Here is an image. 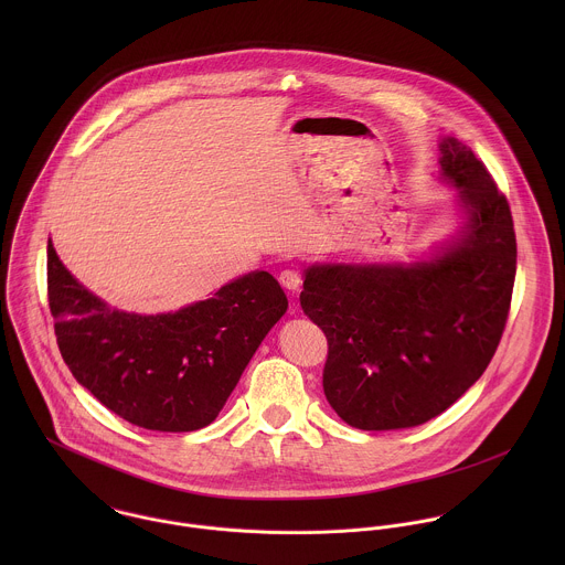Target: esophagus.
Returning <instances> with one entry per match:
<instances>
[{
	"instance_id": "34e87169",
	"label": "esophagus",
	"mask_w": 565,
	"mask_h": 565,
	"mask_svg": "<svg viewBox=\"0 0 565 565\" xmlns=\"http://www.w3.org/2000/svg\"><path fill=\"white\" fill-rule=\"evenodd\" d=\"M278 280H280V285H282L285 289H289V291H298V289L302 287V276H300L298 269H282Z\"/></svg>"
}]
</instances>
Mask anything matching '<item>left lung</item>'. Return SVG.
I'll return each instance as SVG.
<instances>
[{"label":"left lung","instance_id":"1","mask_svg":"<svg viewBox=\"0 0 565 565\" xmlns=\"http://www.w3.org/2000/svg\"><path fill=\"white\" fill-rule=\"evenodd\" d=\"M441 178L466 224L428 263L313 265L302 311L328 339L323 394L361 430L408 428L457 403L489 365L511 309L515 231L477 154L444 137Z\"/></svg>","mask_w":565,"mask_h":565}]
</instances>
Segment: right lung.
I'll return each instance as SVG.
<instances>
[{
    "mask_svg": "<svg viewBox=\"0 0 565 565\" xmlns=\"http://www.w3.org/2000/svg\"><path fill=\"white\" fill-rule=\"evenodd\" d=\"M47 302L58 350L82 387L126 422L162 433L209 426L252 354L287 311L267 271H252L175 313L113 311L47 242Z\"/></svg>",
    "mask_w": 565,
    "mask_h": 565,
    "instance_id": "1",
    "label": "right lung"
}]
</instances>
